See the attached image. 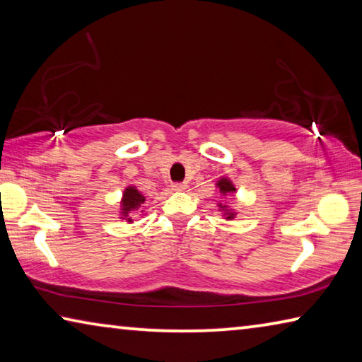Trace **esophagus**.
Masks as SVG:
<instances>
[{
	"instance_id": "34e87169",
	"label": "esophagus",
	"mask_w": 362,
	"mask_h": 362,
	"mask_svg": "<svg viewBox=\"0 0 362 362\" xmlns=\"http://www.w3.org/2000/svg\"><path fill=\"white\" fill-rule=\"evenodd\" d=\"M173 189H174V192H185V189H187V183H183V182H180V183H174V185H173Z\"/></svg>"
}]
</instances>
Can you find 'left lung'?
Instances as JSON below:
<instances>
[{
	"label": "left lung",
	"mask_w": 362,
	"mask_h": 362,
	"mask_svg": "<svg viewBox=\"0 0 362 362\" xmlns=\"http://www.w3.org/2000/svg\"><path fill=\"white\" fill-rule=\"evenodd\" d=\"M217 188H218L220 194H223V196H228V194L236 193V187L233 185L231 180H230V179H226V177H222V179H220V180L217 182ZM218 207H220V211L223 212V216H225V218H226V220L235 218L236 212H233L231 209H228V206L220 203V204H218Z\"/></svg>",
	"instance_id": "8db88e82"
}]
</instances>
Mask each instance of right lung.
Masks as SVG:
<instances>
[{"label":"right lung","mask_w":362,"mask_h":362,"mask_svg":"<svg viewBox=\"0 0 362 362\" xmlns=\"http://www.w3.org/2000/svg\"><path fill=\"white\" fill-rule=\"evenodd\" d=\"M145 203V196L139 192L136 187H127L122 193L121 199V218H124L126 222H132L131 214L134 211L140 209V206Z\"/></svg>","instance_id":"right-lung-1"}]
</instances>
